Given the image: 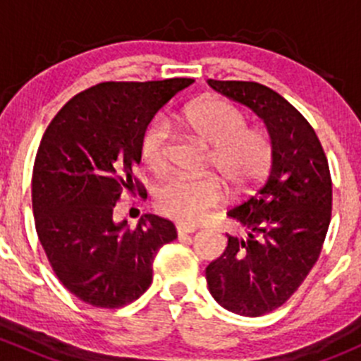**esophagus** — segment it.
Listing matches in <instances>:
<instances>
[{
	"label": "esophagus",
	"mask_w": 361,
	"mask_h": 361,
	"mask_svg": "<svg viewBox=\"0 0 361 361\" xmlns=\"http://www.w3.org/2000/svg\"><path fill=\"white\" fill-rule=\"evenodd\" d=\"M176 232H178V235L194 234L195 227H190V225H185V224H176Z\"/></svg>",
	"instance_id": "obj_1"
}]
</instances>
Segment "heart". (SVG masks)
Segmentation results:
<instances>
[{
    "instance_id": "1",
    "label": "heart",
    "mask_w": 361,
    "mask_h": 361,
    "mask_svg": "<svg viewBox=\"0 0 361 361\" xmlns=\"http://www.w3.org/2000/svg\"><path fill=\"white\" fill-rule=\"evenodd\" d=\"M180 123L190 136L209 148L211 169L220 174L235 194L257 187L267 174L272 160V141L262 129L248 127L246 115L225 99H204L181 113ZM171 129L162 116H155L140 140L141 159L154 173L167 169ZM224 201V185L214 176H173L155 194V206L162 214L185 225L202 221Z\"/></svg>"
}]
</instances>
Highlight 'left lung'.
<instances>
[{"mask_svg": "<svg viewBox=\"0 0 361 361\" xmlns=\"http://www.w3.org/2000/svg\"><path fill=\"white\" fill-rule=\"evenodd\" d=\"M207 83L257 113L272 141L262 187L227 211L248 232L227 235L224 255L206 269L214 300L255 318L281 307L318 262L332 216L329 160L311 123L278 92L257 82Z\"/></svg>", "mask_w": 361, "mask_h": 361, "instance_id": "1", "label": "left lung"}]
</instances>
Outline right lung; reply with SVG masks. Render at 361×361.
<instances>
[{"mask_svg": "<svg viewBox=\"0 0 361 361\" xmlns=\"http://www.w3.org/2000/svg\"><path fill=\"white\" fill-rule=\"evenodd\" d=\"M192 78L103 82L68 101L39 143L32 169L38 239L57 279L94 307L116 309L148 290L154 258L176 239L173 221L143 214L136 228L113 221L133 174L140 140L167 101Z\"/></svg>", "mask_w": 361, "mask_h": 361, "instance_id": "add662e5", "label": "right lung"}]
</instances>
